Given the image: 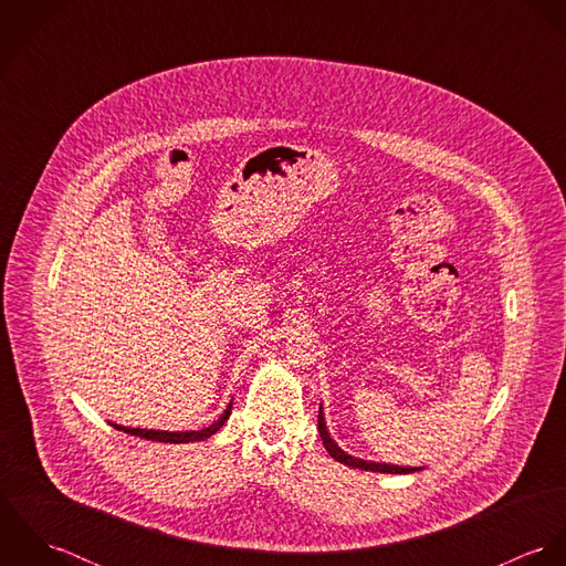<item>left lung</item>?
Wrapping results in <instances>:
<instances>
[{"instance_id": "8db88e82", "label": "left lung", "mask_w": 566, "mask_h": 566, "mask_svg": "<svg viewBox=\"0 0 566 566\" xmlns=\"http://www.w3.org/2000/svg\"><path fill=\"white\" fill-rule=\"evenodd\" d=\"M318 431H321V438H323L324 449L328 451V455L346 467H353V469H361V471H373V473H390V475H409V473H416V471H422L418 467H399V464H386V462H373V460H361V458H355L350 453H346L344 449L337 447V442L331 438L328 433V427H326V420H324L323 405H321V411H318Z\"/></svg>"}]
</instances>
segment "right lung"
I'll return each instance as SVG.
<instances>
[{"label": "right lung", "instance_id": "1", "mask_svg": "<svg viewBox=\"0 0 566 566\" xmlns=\"http://www.w3.org/2000/svg\"><path fill=\"white\" fill-rule=\"evenodd\" d=\"M231 409H233V401L227 405V409L222 411V416H220L218 420H213L209 427L198 429V431H163V429L124 427V424H115V422H111V424H113L115 429L124 431V433H130V436L144 438V440H153V442H169V444H185V442H200V440H207V438H211L216 431H220V427L229 420Z\"/></svg>", "mask_w": 566, "mask_h": 566}]
</instances>
